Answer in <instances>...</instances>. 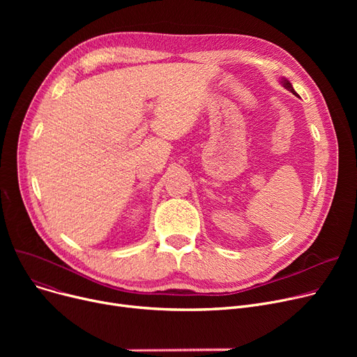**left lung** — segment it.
Returning a JSON list of instances; mask_svg holds the SVG:
<instances>
[{
    "instance_id": "obj_1",
    "label": "left lung",
    "mask_w": 357,
    "mask_h": 357,
    "mask_svg": "<svg viewBox=\"0 0 357 357\" xmlns=\"http://www.w3.org/2000/svg\"><path fill=\"white\" fill-rule=\"evenodd\" d=\"M280 84H282V86L285 88V89H288V91H291L292 93H295L296 96V92H295V89H294V86H292V84L287 79V78H280Z\"/></svg>"
}]
</instances>
